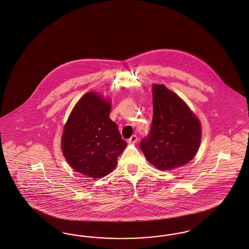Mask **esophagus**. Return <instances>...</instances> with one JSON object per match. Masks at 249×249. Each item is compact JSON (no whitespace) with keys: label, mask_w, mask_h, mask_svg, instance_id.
<instances>
[{"label":"esophagus","mask_w":249,"mask_h":249,"mask_svg":"<svg viewBox=\"0 0 249 249\" xmlns=\"http://www.w3.org/2000/svg\"><path fill=\"white\" fill-rule=\"evenodd\" d=\"M138 141V137L136 135H132L131 137L129 138L128 140V142L129 143H136Z\"/></svg>","instance_id":"34e87169"}]
</instances>
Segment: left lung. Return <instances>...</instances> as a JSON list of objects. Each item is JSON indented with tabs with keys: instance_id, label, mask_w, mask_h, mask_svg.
<instances>
[{
	"instance_id": "obj_1",
	"label": "left lung",
	"mask_w": 249,
	"mask_h": 249,
	"mask_svg": "<svg viewBox=\"0 0 249 249\" xmlns=\"http://www.w3.org/2000/svg\"><path fill=\"white\" fill-rule=\"evenodd\" d=\"M154 116L149 134L141 141L146 159L160 170H173L197 154L201 127L196 115L163 85L153 86Z\"/></svg>"
}]
</instances>
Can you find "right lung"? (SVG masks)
<instances>
[{
	"label": "right lung",
	"instance_id": "right-lung-1",
	"mask_svg": "<svg viewBox=\"0 0 249 249\" xmlns=\"http://www.w3.org/2000/svg\"><path fill=\"white\" fill-rule=\"evenodd\" d=\"M111 104L94 92L86 93L73 107L61 136L62 153L78 173L100 178L113 171L127 146L109 118Z\"/></svg>",
	"mask_w": 249,
	"mask_h": 249
}]
</instances>
